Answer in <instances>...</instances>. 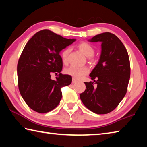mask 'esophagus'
Returning <instances> with one entry per match:
<instances>
[{
    "instance_id": "esophagus-1",
    "label": "esophagus",
    "mask_w": 147,
    "mask_h": 147,
    "mask_svg": "<svg viewBox=\"0 0 147 147\" xmlns=\"http://www.w3.org/2000/svg\"><path fill=\"white\" fill-rule=\"evenodd\" d=\"M76 82H77V80H76V79H74V78H73V80H72V83H73V84H74V83H76Z\"/></svg>"
}]
</instances>
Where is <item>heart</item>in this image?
Masks as SVG:
<instances>
[{
  "label": "heart",
  "instance_id": "1",
  "mask_svg": "<svg viewBox=\"0 0 147 147\" xmlns=\"http://www.w3.org/2000/svg\"><path fill=\"white\" fill-rule=\"evenodd\" d=\"M78 47L80 51L84 55L89 57V60L94 61L93 55L95 52V49L91 45L90 43H87V42H82L79 43ZM71 52L70 47L65 49L61 53V59L64 63H67L69 60V55ZM89 69L86 66L84 67H78L71 65L69 67L65 69V73L73 77L74 79L80 80L84 78V76L89 73Z\"/></svg>",
  "mask_w": 147,
  "mask_h": 147
}]
</instances>
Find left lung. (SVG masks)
Listing matches in <instances>:
<instances>
[{
	"label": "left lung",
	"mask_w": 147,
	"mask_h": 147,
	"mask_svg": "<svg viewBox=\"0 0 147 147\" xmlns=\"http://www.w3.org/2000/svg\"><path fill=\"white\" fill-rule=\"evenodd\" d=\"M89 41L101 42L102 52L97 65L89 74L94 82H84L86 90L80 97L89 110L106 114L116 108L127 92L130 59L125 47L115 35L105 32Z\"/></svg>",
	"instance_id": "8db88e82"
}]
</instances>
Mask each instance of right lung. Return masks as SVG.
<instances>
[{
	"label": "right lung",
	"instance_id": "1",
	"mask_svg": "<svg viewBox=\"0 0 147 147\" xmlns=\"http://www.w3.org/2000/svg\"><path fill=\"white\" fill-rule=\"evenodd\" d=\"M49 30L35 34L26 44L17 63L18 87L22 97L34 111L45 113L60 102L61 88L70 85L72 77L60 72L63 61L59 53L75 41ZM59 73L57 80L53 74Z\"/></svg>",
	"mask_w": 147,
	"mask_h": 147
}]
</instances>
